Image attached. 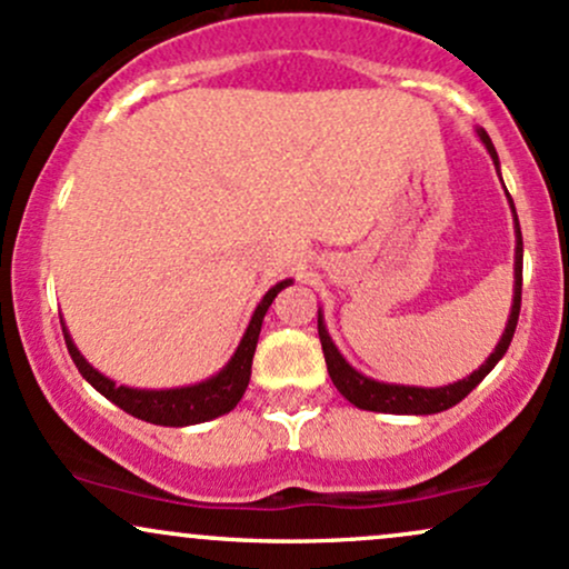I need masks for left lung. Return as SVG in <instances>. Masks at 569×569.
<instances>
[{"label": "left lung", "instance_id": "8db88e82", "mask_svg": "<svg viewBox=\"0 0 569 569\" xmlns=\"http://www.w3.org/2000/svg\"><path fill=\"white\" fill-rule=\"evenodd\" d=\"M476 136H479L481 143L487 147L489 158H492L495 168L500 173V160L498 152H495L492 139L487 136L485 128H476ZM502 181V179H500ZM508 194V192H506ZM508 202H511V213H513V230H516V253H513V305H511V316H508L506 331H502L500 342L495 345V350L489 352V358L481 363L473 375L462 377L452 385H443V388H417V385H393V382H380L371 380V377L361 375L358 369H352L348 361H345L342 352L337 350V345L331 342L329 329L323 323V312L318 310V337H321L323 345V358H326V369H329L331 382L335 388L342 393L352 407L367 409V411H382V415H436V411L452 409L455 403H460L471 390L479 385L489 371L495 369V363L506 356L508 345H511L513 331H516V321H519V310H521V262H525V246H521V230H519V219H516V208L511 194H508Z\"/></svg>", "mask_w": 569, "mask_h": 569}]
</instances>
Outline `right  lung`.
Instances as JSON below:
<instances>
[{
    "label": "right lung",
    "mask_w": 569,
    "mask_h": 569,
    "mask_svg": "<svg viewBox=\"0 0 569 569\" xmlns=\"http://www.w3.org/2000/svg\"><path fill=\"white\" fill-rule=\"evenodd\" d=\"M293 280L286 278L280 283L272 286L264 293L262 302L253 310L251 321L246 326V335L240 339L238 350L232 352L230 361L221 367L213 377L208 380L184 385V388H168V390H141V388H128V385H117L109 380L107 375L90 367L84 361V356L77 350L74 339H71L67 323L63 326V339H67V348L74 367L80 369V375L88 380L103 398L117 403L128 415L139 417L143 422H152V426H166V428H184V426H198V422H208L213 417L227 415L238 407V401L243 398L248 380H251V361L253 352H257L259 331H262L264 312L270 310L272 299L278 297L286 286H291Z\"/></svg>",
    "instance_id": "1"
}]
</instances>
